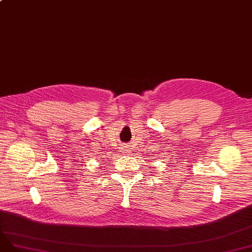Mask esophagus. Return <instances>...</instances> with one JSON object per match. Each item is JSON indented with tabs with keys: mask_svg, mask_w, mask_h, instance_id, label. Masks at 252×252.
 I'll return each mask as SVG.
<instances>
[{
	"mask_svg": "<svg viewBox=\"0 0 252 252\" xmlns=\"http://www.w3.org/2000/svg\"><path fill=\"white\" fill-rule=\"evenodd\" d=\"M128 152H129V151H128V147L126 146V144L123 145L122 146V153H126V154H128Z\"/></svg>",
	"mask_w": 252,
	"mask_h": 252,
	"instance_id": "esophagus-1",
	"label": "esophagus"
}]
</instances>
